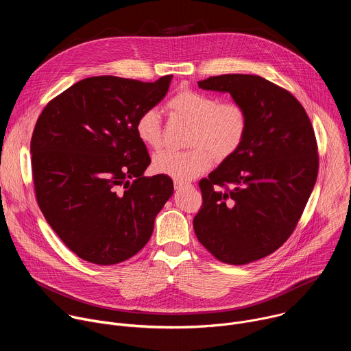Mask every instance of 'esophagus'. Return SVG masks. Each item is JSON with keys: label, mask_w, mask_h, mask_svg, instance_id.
Returning <instances> with one entry per match:
<instances>
[{"label": "esophagus", "mask_w": 351, "mask_h": 351, "mask_svg": "<svg viewBox=\"0 0 351 351\" xmlns=\"http://www.w3.org/2000/svg\"><path fill=\"white\" fill-rule=\"evenodd\" d=\"M173 186H175L176 190H180V189L189 187V186H191V184L187 183V182H183V180H175V182H173Z\"/></svg>", "instance_id": "34e87169"}]
</instances>
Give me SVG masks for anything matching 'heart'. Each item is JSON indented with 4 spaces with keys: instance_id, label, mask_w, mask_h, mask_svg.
I'll list each match as a JSON object with an SVG mask.
<instances>
[{
    "instance_id": "1",
    "label": "heart",
    "mask_w": 351,
    "mask_h": 351,
    "mask_svg": "<svg viewBox=\"0 0 351 351\" xmlns=\"http://www.w3.org/2000/svg\"><path fill=\"white\" fill-rule=\"evenodd\" d=\"M172 118L190 123L186 152H164L153 158L156 173L190 180L208 171L214 160L225 161L241 147L248 129L245 110L234 101L221 103L217 95L182 90L167 104ZM137 138L152 149L162 145L164 126L156 108L143 111L134 123Z\"/></svg>"
}]
</instances>
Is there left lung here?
Wrapping results in <instances>:
<instances>
[{
    "instance_id": "8db88e82",
    "label": "left lung",
    "mask_w": 351,
    "mask_h": 351,
    "mask_svg": "<svg viewBox=\"0 0 351 351\" xmlns=\"http://www.w3.org/2000/svg\"><path fill=\"white\" fill-rule=\"evenodd\" d=\"M198 87L229 93L248 129L237 152L199 180L193 228L217 260L253 263L289 239L306 208L319 165L315 133L295 97L261 76H211Z\"/></svg>"
}]
</instances>
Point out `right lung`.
I'll return each instance as SVG.
<instances>
[{
    "mask_svg": "<svg viewBox=\"0 0 351 351\" xmlns=\"http://www.w3.org/2000/svg\"><path fill=\"white\" fill-rule=\"evenodd\" d=\"M171 80L87 77L51 99L37 119L30 141L37 203L84 261L114 265L137 254L173 194L169 176H144L152 160L134 130Z\"/></svg>",
    "mask_w": 351,
    "mask_h": 351,
    "instance_id": "right-lung-1",
    "label": "right lung"
}]
</instances>
